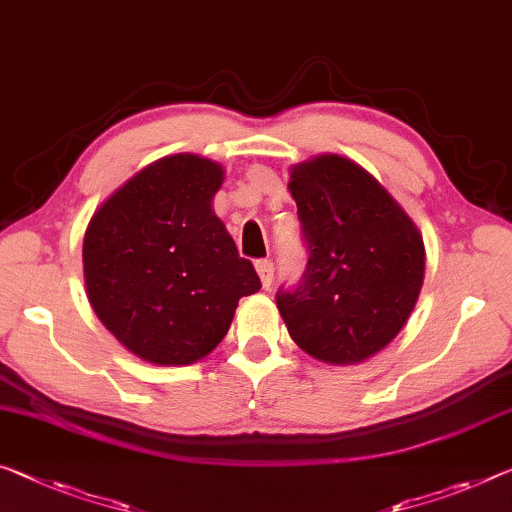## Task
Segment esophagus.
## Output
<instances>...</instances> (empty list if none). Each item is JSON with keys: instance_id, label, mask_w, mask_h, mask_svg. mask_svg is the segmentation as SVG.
Listing matches in <instances>:
<instances>
[{"instance_id": "1", "label": "esophagus", "mask_w": 512, "mask_h": 512, "mask_svg": "<svg viewBox=\"0 0 512 512\" xmlns=\"http://www.w3.org/2000/svg\"><path fill=\"white\" fill-rule=\"evenodd\" d=\"M256 272H258V277H261L263 288H270L274 281V263L267 261V258H263V261H256Z\"/></svg>"}]
</instances>
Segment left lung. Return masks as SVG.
I'll use <instances>...</instances> for the list:
<instances>
[{
	"mask_svg": "<svg viewBox=\"0 0 512 512\" xmlns=\"http://www.w3.org/2000/svg\"><path fill=\"white\" fill-rule=\"evenodd\" d=\"M309 261L279 290L288 334L327 364H359L393 341L414 311L426 272L416 224L348 157L318 155L290 169Z\"/></svg>",
	"mask_w": 512,
	"mask_h": 512,
	"instance_id": "left-lung-1",
	"label": "left lung"
}]
</instances>
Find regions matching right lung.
Masks as SVG:
<instances>
[{"instance_id": "add662e5", "label": "right lung", "mask_w": 512, "mask_h": 512, "mask_svg": "<svg viewBox=\"0 0 512 512\" xmlns=\"http://www.w3.org/2000/svg\"><path fill=\"white\" fill-rule=\"evenodd\" d=\"M224 183L217 162L162 157L121 185L84 233L89 302L132 355L187 366L210 355L240 297L261 279L212 210Z\"/></svg>"}]
</instances>
